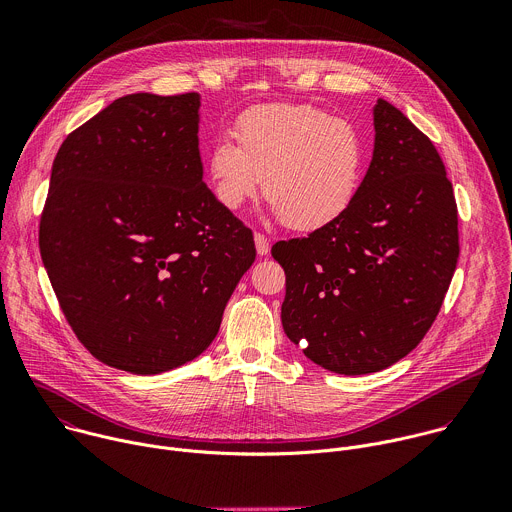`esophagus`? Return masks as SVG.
I'll list each match as a JSON object with an SVG mask.
<instances>
[{
  "mask_svg": "<svg viewBox=\"0 0 512 512\" xmlns=\"http://www.w3.org/2000/svg\"><path fill=\"white\" fill-rule=\"evenodd\" d=\"M255 247H257V253L263 257L269 253V239L263 235V233H255Z\"/></svg>",
  "mask_w": 512,
  "mask_h": 512,
  "instance_id": "1",
  "label": "esophagus"
}]
</instances>
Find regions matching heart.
Instances as JSON below:
<instances>
[{
	"label": "heart",
	"instance_id": "heart-1",
	"mask_svg": "<svg viewBox=\"0 0 512 512\" xmlns=\"http://www.w3.org/2000/svg\"><path fill=\"white\" fill-rule=\"evenodd\" d=\"M237 143L218 137L206 156L216 202L241 208L257 194L291 231L332 225L354 202L364 174V141L346 121L312 105L271 103L245 111Z\"/></svg>",
	"mask_w": 512,
	"mask_h": 512
}]
</instances>
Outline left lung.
Segmentation results:
<instances>
[{
	"label": "left lung",
	"instance_id": "left-lung-1",
	"mask_svg": "<svg viewBox=\"0 0 512 512\" xmlns=\"http://www.w3.org/2000/svg\"><path fill=\"white\" fill-rule=\"evenodd\" d=\"M373 119V160L350 208L271 247L285 271L287 338L338 375L407 356L440 312L460 255L454 188L435 145L385 99Z\"/></svg>",
	"mask_w": 512,
	"mask_h": 512
}]
</instances>
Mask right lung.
Returning a JSON list of instances; mask_svg holds the SVG:
<instances>
[{
  "mask_svg": "<svg viewBox=\"0 0 512 512\" xmlns=\"http://www.w3.org/2000/svg\"><path fill=\"white\" fill-rule=\"evenodd\" d=\"M200 95H125L60 145L40 255L101 362L158 375L202 354L255 261L253 233L202 182Z\"/></svg>",
  "mask_w": 512,
  "mask_h": 512,
  "instance_id": "right-lung-1",
  "label": "right lung"
}]
</instances>
